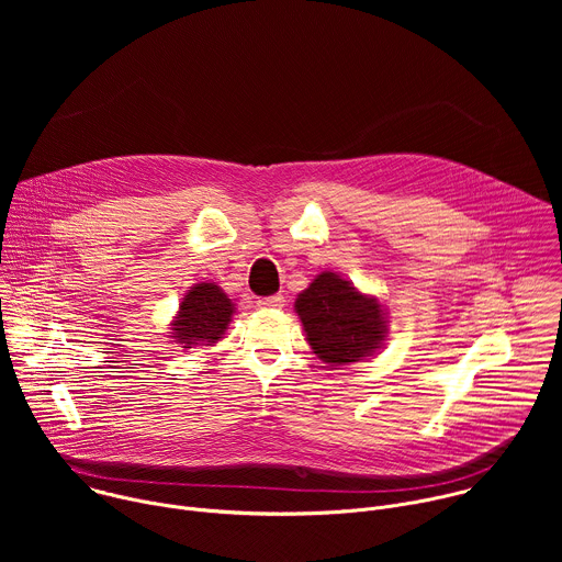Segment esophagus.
<instances>
[{"mask_svg":"<svg viewBox=\"0 0 562 562\" xmlns=\"http://www.w3.org/2000/svg\"><path fill=\"white\" fill-rule=\"evenodd\" d=\"M258 306L260 308H280V306H284V297L280 293L269 295V297H258Z\"/></svg>","mask_w":562,"mask_h":562,"instance_id":"1","label":"esophagus"}]
</instances>
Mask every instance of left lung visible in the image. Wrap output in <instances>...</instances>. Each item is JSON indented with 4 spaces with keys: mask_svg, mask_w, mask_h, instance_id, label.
<instances>
[{
    "mask_svg": "<svg viewBox=\"0 0 562 562\" xmlns=\"http://www.w3.org/2000/svg\"><path fill=\"white\" fill-rule=\"evenodd\" d=\"M295 311L313 353L331 367L373 353L386 334L378 300L362 295L336 273H319L297 295Z\"/></svg>",
    "mask_w": 562,
    "mask_h": 562,
    "instance_id": "left-lung-1",
    "label": "left lung"
}]
</instances>
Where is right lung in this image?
Returning a JSON list of instances; mask_svg holds the SVG:
<instances>
[{"label": "right lung", "mask_w": 562, "mask_h": 562, "mask_svg": "<svg viewBox=\"0 0 562 562\" xmlns=\"http://www.w3.org/2000/svg\"><path fill=\"white\" fill-rule=\"evenodd\" d=\"M233 304L217 284H195L182 300L178 319L173 323V338L180 345L217 342L231 323Z\"/></svg>", "instance_id": "right-lung-1"}]
</instances>
